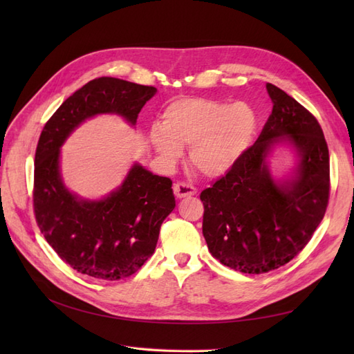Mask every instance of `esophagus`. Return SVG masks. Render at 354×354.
I'll return each mask as SVG.
<instances>
[{
  "mask_svg": "<svg viewBox=\"0 0 354 354\" xmlns=\"http://www.w3.org/2000/svg\"><path fill=\"white\" fill-rule=\"evenodd\" d=\"M173 189H174V195L177 198L194 196L196 194V187L192 186L190 183H186V181H177Z\"/></svg>",
  "mask_w": 354,
  "mask_h": 354,
  "instance_id": "esophagus-1",
  "label": "esophagus"
}]
</instances>
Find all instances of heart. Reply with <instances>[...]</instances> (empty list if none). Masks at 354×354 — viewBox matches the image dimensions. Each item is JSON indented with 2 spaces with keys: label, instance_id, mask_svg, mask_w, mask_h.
<instances>
[{
  "label": "heart",
  "instance_id": "1",
  "mask_svg": "<svg viewBox=\"0 0 354 354\" xmlns=\"http://www.w3.org/2000/svg\"><path fill=\"white\" fill-rule=\"evenodd\" d=\"M254 130L255 115L248 104L186 97L167 106L162 122L151 128V142L167 164H174L190 145L192 165L217 177L236 162Z\"/></svg>",
  "mask_w": 354,
  "mask_h": 354
}]
</instances>
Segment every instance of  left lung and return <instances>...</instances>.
<instances>
[{
	"instance_id": "8db88e82",
	"label": "left lung",
	"mask_w": 354,
	"mask_h": 354,
	"mask_svg": "<svg viewBox=\"0 0 354 354\" xmlns=\"http://www.w3.org/2000/svg\"><path fill=\"white\" fill-rule=\"evenodd\" d=\"M273 102L257 142L226 174L202 190V233L214 259L233 270L267 273L291 261L312 239L329 201V152L316 118L283 90L266 85ZM288 140L300 162L277 184L265 158Z\"/></svg>"
}]
</instances>
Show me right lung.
<instances>
[{
  "mask_svg": "<svg viewBox=\"0 0 354 354\" xmlns=\"http://www.w3.org/2000/svg\"><path fill=\"white\" fill-rule=\"evenodd\" d=\"M156 88L95 78L75 91L46 122L35 152L34 212L41 233L73 270L103 281L134 274L155 252L160 224L176 207L173 181L134 165L121 187L84 201L63 186L60 146L87 118L116 113L133 125Z\"/></svg>",
  "mask_w": 354,
  "mask_h": 354,
  "instance_id": "obj_1",
  "label": "right lung"
}]
</instances>
